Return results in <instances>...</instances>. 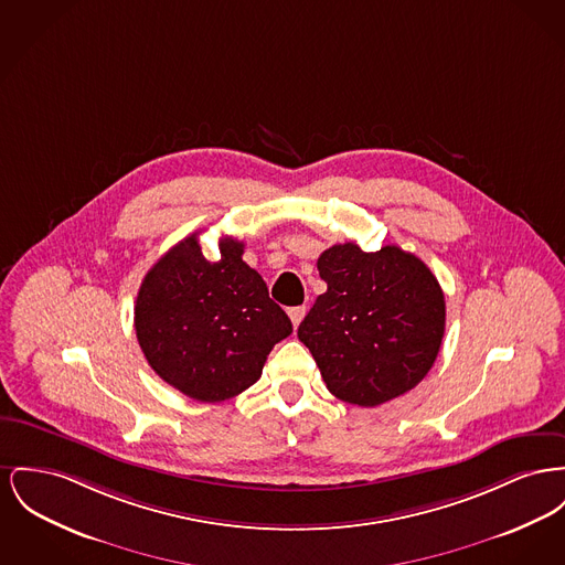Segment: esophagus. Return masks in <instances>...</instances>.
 <instances>
[{
    "instance_id": "esophagus-1",
    "label": "esophagus",
    "mask_w": 565,
    "mask_h": 565,
    "mask_svg": "<svg viewBox=\"0 0 565 565\" xmlns=\"http://www.w3.org/2000/svg\"><path fill=\"white\" fill-rule=\"evenodd\" d=\"M305 311H307V307H305V305H299V307H290V309H288V316H290V320H292L295 329L299 327L300 320L305 318Z\"/></svg>"
}]
</instances>
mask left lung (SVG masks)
<instances>
[{"instance_id":"left-lung-1","label":"left lung","mask_w":565,"mask_h":565,"mask_svg":"<svg viewBox=\"0 0 565 565\" xmlns=\"http://www.w3.org/2000/svg\"><path fill=\"white\" fill-rule=\"evenodd\" d=\"M318 270L329 288L300 322L299 339L332 395L375 407L423 382L446 329L429 266L397 245L363 252L341 243L322 252Z\"/></svg>"}]
</instances>
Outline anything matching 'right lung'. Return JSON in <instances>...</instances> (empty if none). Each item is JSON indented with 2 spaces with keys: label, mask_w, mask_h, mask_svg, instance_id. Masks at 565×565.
<instances>
[{
  "label": "right lung",
  "mask_w": 565,
  "mask_h": 565,
  "mask_svg": "<svg viewBox=\"0 0 565 565\" xmlns=\"http://www.w3.org/2000/svg\"><path fill=\"white\" fill-rule=\"evenodd\" d=\"M241 256L243 243L226 236L220 260H206L199 233L190 234L151 266L136 297L134 329L147 363L202 403L256 384L273 345L292 332L260 273Z\"/></svg>",
  "instance_id": "add662e5"
}]
</instances>
